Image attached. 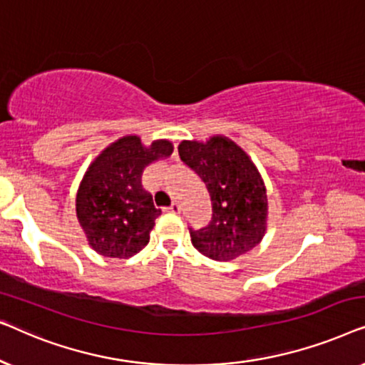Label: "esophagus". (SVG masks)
I'll return each mask as SVG.
<instances>
[{
	"label": "esophagus",
	"instance_id": "obj_1",
	"mask_svg": "<svg viewBox=\"0 0 365 365\" xmlns=\"http://www.w3.org/2000/svg\"><path fill=\"white\" fill-rule=\"evenodd\" d=\"M168 211L173 212V214H179V212H181V206H179V202H173L171 206L168 207Z\"/></svg>",
	"mask_w": 365,
	"mask_h": 365
}]
</instances>
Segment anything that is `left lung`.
I'll list each match as a JSON object with an SVG mask.
<instances>
[{"mask_svg": "<svg viewBox=\"0 0 365 365\" xmlns=\"http://www.w3.org/2000/svg\"><path fill=\"white\" fill-rule=\"evenodd\" d=\"M178 149L206 184L212 202L207 226L189 227L192 246L214 261H231L256 247L266 232L267 196L247 154L222 136L182 141Z\"/></svg>", "mask_w": 365, "mask_h": 365, "instance_id": "obj_1", "label": "left lung"}]
</instances>
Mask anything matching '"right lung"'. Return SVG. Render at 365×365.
I'll return each instance as SVG.
<instances>
[{"instance_id":"obj_1","label":"right lung","mask_w":365,"mask_h":365,"mask_svg":"<svg viewBox=\"0 0 365 365\" xmlns=\"http://www.w3.org/2000/svg\"><path fill=\"white\" fill-rule=\"evenodd\" d=\"M171 153L173 144L164 139L144 148L138 136H126L89 166L78 189L76 214L94 251L126 259L149 242L161 209L144 189L143 173L149 163Z\"/></svg>"}]
</instances>
